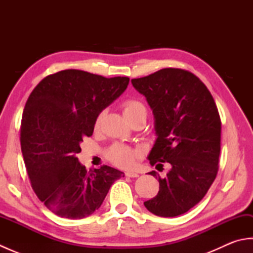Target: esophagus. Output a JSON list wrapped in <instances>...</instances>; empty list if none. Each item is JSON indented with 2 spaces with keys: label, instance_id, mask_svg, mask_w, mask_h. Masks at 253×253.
I'll return each mask as SVG.
<instances>
[{
  "label": "esophagus",
  "instance_id": "1",
  "mask_svg": "<svg viewBox=\"0 0 253 253\" xmlns=\"http://www.w3.org/2000/svg\"><path fill=\"white\" fill-rule=\"evenodd\" d=\"M125 175H126L127 177H138V176H139L138 173H136V171H131V170L126 171Z\"/></svg>",
  "mask_w": 253,
  "mask_h": 253
}]
</instances>
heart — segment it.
Listing matches in <instances>:
<instances>
[{"label": "heart", "instance_id": "1", "mask_svg": "<svg viewBox=\"0 0 253 253\" xmlns=\"http://www.w3.org/2000/svg\"><path fill=\"white\" fill-rule=\"evenodd\" d=\"M123 114L125 118H129L137 114H146L147 109L140 101L138 100H127L123 104ZM107 159L113 164L120 166L123 169H128L135 164L137 158L139 157V151L132 148H129L124 144H114L109 151H107Z\"/></svg>", "mask_w": 253, "mask_h": 253}]
</instances>
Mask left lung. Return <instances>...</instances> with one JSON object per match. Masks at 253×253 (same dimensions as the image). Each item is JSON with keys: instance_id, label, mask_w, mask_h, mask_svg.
<instances>
[{"instance_id": "8db88e82", "label": "left lung", "mask_w": 253, "mask_h": 253, "mask_svg": "<svg viewBox=\"0 0 253 253\" xmlns=\"http://www.w3.org/2000/svg\"><path fill=\"white\" fill-rule=\"evenodd\" d=\"M146 96L154 116L157 139L148 155L155 169L169 163L160 190L143 204L162 217L189 211L206 196L215 179L221 152V118L212 94L192 73L163 68L149 76L131 79Z\"/></svg>"}]
</instances>
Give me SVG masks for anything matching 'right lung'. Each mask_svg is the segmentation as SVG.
<instances>
[{"instance_id": "obj_1", "label": "right lung", "mask_w": 253, "mask_h": 253, "mask_svg": "<svg viewBox=\"0 0 253 253\" xmlns=\"http://www.w3.org/2000/svg\"><path fill=\"white\" fill-rule=\"evenodd\" d=\"M129 78L65 69L42 79L26 102L20 146L31 187L56 215L87 217L98 210L123 171L85 169L76 154L96 118L126 90Z\"/></svg>"}]
</instances>
